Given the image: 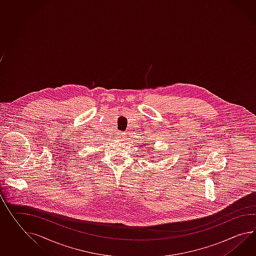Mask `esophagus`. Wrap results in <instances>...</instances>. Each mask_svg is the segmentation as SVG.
Instances as JSON below:
<instances>
[{
	"instance_id": "34e87169",
	"label": "esophagus",
	"mask_w": 256,
	"mask_h": 256,
	"mask_svg": "<svg viewBox=\"0 0 256 256\" xmlns=\"http://www.w3.org/2000/svg\"><path fill=\"white\" fill-rule=\"evenodd\" d=\"M118 139H120V140H124V138H125L124 132H118Z\"/></svg>"
}]
</instances>
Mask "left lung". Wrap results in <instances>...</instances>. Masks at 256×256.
<instances>
[{
    "label": "left lung",
    "instance_id": "obj_1",
    "mask_svg": "<svg viewBox=\"0 0 256 256\" xmlns=\"http://www.w3.org/2000/svg\"><path fill=\"white\" fill-rule=\"evenodd\" d=\"M152 154H153V153H152Z\"/></svg>",
    "mask_w": 256,
    "mask_h": 256
}]
</instances>
